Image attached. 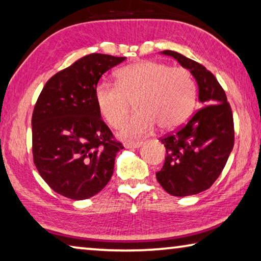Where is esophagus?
Listing matches in <instances>:
<instances>
[{
    "mask_svg": "<svg viewBox=\"0 0 261 261\" xmlns=\"http://www.w3.org/2000/svg\"><path fill=\"white\" fill-rule=\"evenodd\" d=\"M143 142H131V143H125L124 145H125V147H127V149H138V147L142 146Z\"/></svg>",
    "mask_w": 261,
    "mask_h": 261,
    "instance_id": "34e87169",
    "label": "esophagus"
}]
</instances>
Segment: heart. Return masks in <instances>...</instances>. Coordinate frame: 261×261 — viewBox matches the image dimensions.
<instances>
[{
	"instance_id": "heart-1",
	"label": "heart",
	"mask_w": 261,
	"mask_h": 261,
	"mask_svg": "<svg viewBox=\"0 0 261 261\" xmlns=\"http://www.w3.org/2000/svg\"><path fill=\"white\" fill-rule=\"evenodd\" d=\"M117 84L100 82L95 99L102 117L119 127L129 116L132 103L137 114L120 131L125 139L143 137L155 125L162 130L180 126L196 106L197 85L188 69L155 61H141L116 72Z\"/></svg>"
}]
</instances>
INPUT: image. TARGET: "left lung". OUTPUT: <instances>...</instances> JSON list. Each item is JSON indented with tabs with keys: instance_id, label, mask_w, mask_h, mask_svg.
I'll return each mask as SVG.
<instances>
[{
	"instance_id": "obj_1",
	"label": "left lung",
	"mask_w": 261,
	"mask_h": 261,
	"mask_svg": "<svg viewBox=\"0 0 261 261\" xmlns=\"http://www.w3.org/2000/svg\"><path fill=\"white\" fill-rule=\"evenodd\" d=\"M163 54L191 71L204 107L179 129L161 138L166 157L155 177L172 196H192L211 188L226 165L234 145L232 109L223 87L204 65L172 50Z\"/></svg>"
}]
</instances>
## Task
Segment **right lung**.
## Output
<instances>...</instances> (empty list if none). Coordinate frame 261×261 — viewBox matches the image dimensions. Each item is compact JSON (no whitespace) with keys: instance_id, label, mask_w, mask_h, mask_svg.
Listing matches in <instances>:
<instances>
[{"instance_id":"1","label":"right lung","mask_w":261,"mask_h":261,"mask_svg":"<svg viewBox=\"0 0 261 261\" xmlns=\"http://www.w3.org/2000/svg\"><path fill=\"white\" fill-rule=\"evenodd\" d=\"M124 60L82 57L55 73L38 96L31 118L34 164L61 196L88 199L114 173L116 153L124 146L100 118L95 90L103 73Z\"/></svg>"}]
</instances>
